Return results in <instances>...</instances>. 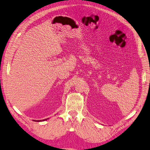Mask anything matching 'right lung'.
<instances>
[{"label":"right lung","instance_id":"1","mask_svg":"<svg viewBox=\"0 0 150 150\" xmlns=\"http://www.w3.org/2000/svg\"><path fill=\"white\" fill-rule=\"evenodd\" d=\"M44 120H47V119H45V120H38L37 121H44Z\"/></svg>","mask_w":150,"mask_h":150}]
</instances>
